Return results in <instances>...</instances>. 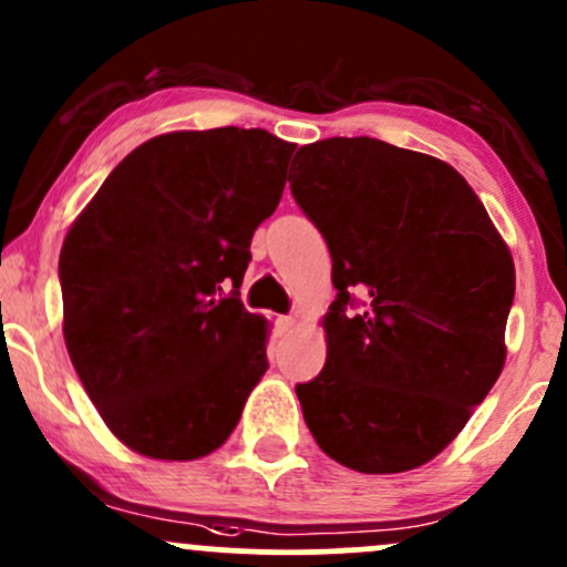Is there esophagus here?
<instances>
[{
    "label": "esophagus",
    "instance_id": "1",
    "mask_svg": "<svg viewBox=\"0 0 567 567\" xmlns=\"http://www.w3.org/2000/svg\"><path fill=\"white\" fill-rule=\"evenodd\" d=\"M277 328L279 333H290V330H296V320H292V317H279Z\"/></svg>",
    "mask_w": 567,
    "mask_h": 567
}]
</instances>
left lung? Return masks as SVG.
Instances as JSON below:
<instances>
[{
	"mask_svg": "<svg viewBox=\"0 0 567 567\" xmlns=\"http://www.w3.org/2000/svg\"><path fill=\"white\" fill-rule=\"evenodd\" d=\"M292 162L290 192L328 243L338 290L322 373L296 386L306 426L354 472L424 466L504 370L509 247L437 157L362 135L309 143Z\"/></svg>",
	"mask_w": 567,
	"mask_h": 567,
	"instance_id": "8db88e82",
	"label": "left lung"
}]
</instances>
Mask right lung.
Returning <instances> with one entry per match:
<instances>
[{
	"label": "right lung",
	"mask_w": 567,
	"mask_h": 567,
	"mask_svg": "<svg viewBox=\"0 0 567 567\" xmlns=\"http://www.w3.org/2000/svg\"><path fill=\"white\" fill-rule=\"evenodd\" d=\"M292 152L266 130L157 135L71 224L58 261L63 338L103 424L130 451L213 453L269 368V328L239 301V285Z\"/></svg>",
	"instance_id": "1"
}]
</instances>
